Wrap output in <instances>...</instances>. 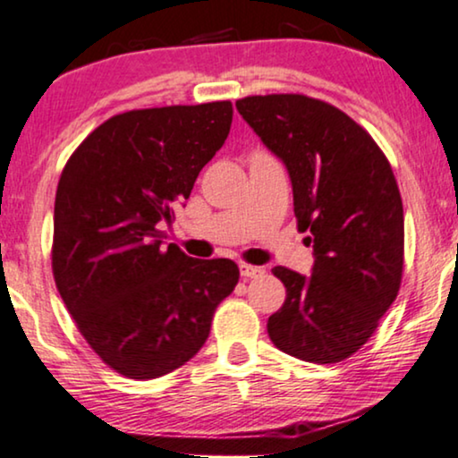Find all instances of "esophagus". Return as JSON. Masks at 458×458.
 <instances>
[{
	"mask_svg": "<svg viewBox=\"0 0 458 458\" xmlns=\"http://www.w3.org/2000/svg\"><path fill=\"white\" fill-rule=\"evenodd\" d=\"M240 273H242L243 280H252V277L265 276V269H263V267H257V265H246V263H242V265H240Z\"/></svg>",
	"mask_w": 458,
	"mask_h": 458,
	"instance_id": "obj_1",
	"label": "esophagus"
}]
</instances>
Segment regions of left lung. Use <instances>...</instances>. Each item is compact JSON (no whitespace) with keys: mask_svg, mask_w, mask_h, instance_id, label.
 <instances>
[{"mask_svg":"<svg viewBox=\"0 0 458 458\" xmlns=\"http://www.w3.org/2000/svg\"><path fill=\"white\" fill-rule=\"evenodd\" d=\"M237 111L286 165L311 276L276 267L286 301L267 322L280 352L335 364L372 336L403 271V208L394 170L347 113L305 94L246 97Z\"/></svg>","mask_w":458,"mask_h":458,"instance_id":"1","label":"left lung"}]
</instances>
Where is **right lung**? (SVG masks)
Instances as JSON below:
<instances>
[{
    "mask_svg": "<svg viewBox=\"0 0 458 458\" xmlns=\"http://www.w3.org/2000/svg\"><path fill=\"white\" fill-rule=\"evenodd\" d=\"M229 100L113 115L64 165L55 201L52 273L94 353L136 381L199 352L240 269L162 246V227L227 139Z\"/></svg>",
    "mask_w": 458,
    "mask_h": 458,
    "instance_id": "obj_1",
    "label": "right lung"
}]
</instances>
